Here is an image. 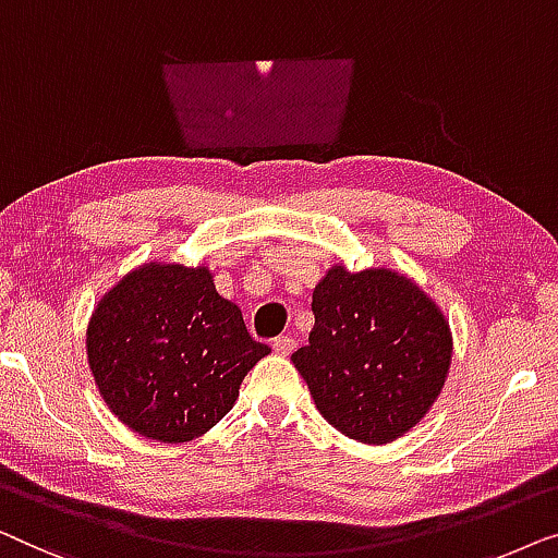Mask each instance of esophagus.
I'll return each mask as SVG.
<instances>
[{
	"instance_id": "obj_1",
	"label": "esophagus",
	"mask_w": 558,
	"mask_h": 558,
	"mask_svg": "<svg viewBox=\"0 0 558 558\" xmlns=\"http://www.w3.org/2000/svg\"><path fill=\"white\" fill-rule=\"evenodd\" d=\"M272 349H276V354H280V356H288L290 351L295 349V341H293V336H278V339H272Z\"/></svg>"
}]
</instances>
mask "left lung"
Returning a JSON list of instances; mask_svg holds the SVG:
<instances>
[{
  "label": "left lung",
  "mask_w": 558,
  "mask_h": 558,
  "mask_svg": "<svg viewBox=\"0 0 558 558\" xmlns=\"http://www.w3.org/2000/svg\"><path fill=\"white\" fill-rule=\"evenodd\" d=\"M313 331L293 364L328 425L366 445L402 437L442 391L452 336L442 311L387 268L333 265L313 290Z\"/></svg>",
  "instance_id": "obj_1"
}]
</instances>
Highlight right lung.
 <instances>
[{
	"mask_svg": "<svg viewBox=\"0 0 558 558\" xmlns=\"http://www.w3.org/2000/svg\"><path fill=\"white\" fill-rule=\"evenodd\" d=\"M85 343L111 412L159 442H190L215 427L245 374L270 354L207 268L159 263L129 272L104 295Z\"/></svg>",
	"mask_w": 558,
	"mask_h": 558,
	"instance_id": "1",
	"label": "right lung"
}]
</instances>
